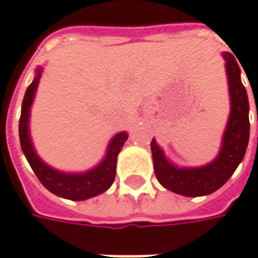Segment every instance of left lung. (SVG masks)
Segmentation results:
<instances>
[{
    "label": "left lung",
    "mask_w": 258,
    "mask_h": 258,
    "mask_svg": "<svg viewBox=\"0 0 258 258\" xmlns=\"http://www.w3.org/2000/svg\"><path fill=\"white\" fill-rule=\"evenodd\" d=\"M222 57L228 77L230 113L215 159L203 166H179L167 158L155 138L151 142L156 179L166 190L180 196L203 197L217 191L230 179L247 149L250 135L247 92L233 54L225 51Z\"/></svg>",
    "instance_id": "8db88e82"
}]
</instances>
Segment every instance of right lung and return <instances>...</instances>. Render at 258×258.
Masks as SVG:
<instances>
[{
	"label": "right lung",
	"instance_id": "1",
	"mask_svg": "<svg viewBox=\"0 0 258 258\" xmlns=\"http://www.w3.org/2000/svg\"><path fill=\"white\" fill-rule=\"evenodd\" d=\"M41 73H43V67L39 66L36 68L35 78L25 92V98L22 102V110L19 118V140H21L23 155L26 156L29 165L33 169L37 179L40 180L41 184L50 192L71 201H84L88 198L96 197L106 190H109L113 184L116 177L117 156L127 141L128 134L125 131L117 133L107 144L103 159L96 166L91 167L85 172H64L47 165L36 152L30 135V127H29L30 109L35 100Z\"/></svg>",
	"mask_w": 258,
	"mask_h": 258
}]
</instances>
